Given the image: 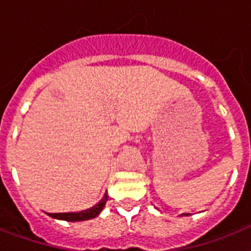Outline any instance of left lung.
<instances>
[{
    "label": "left lung",
    "mask_w": 251,
    "mask_h": 251,
    "mask_svg": "<svg viewBox=\"0 0 251 251\" xmlns=\"http://www.w3.org/2000/svg\"><path fill=\"white\" fill-rule=\"evenodd\" d=\"M182 216H189V214H182Z\"/></svg>",
    "instance_id": "1"
}]
</instances>
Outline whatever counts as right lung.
Segmentation results:
<instances>
[{
    "label": "right lung",
    "instance_id": "add662e5",
    "mask_svg": "<svg viewBox=\"0 0 251 251\" xmlns=\"http://www.w3.org/2000/svg\"><path fill=\"white\" fill-rule=\"evenodd\" d=\"M108 193L104 194L101 201H99L94 207L87 208V210L79 211V212H60V214H48L50 218L57 219V220H65V222H84V220H90V219L96 218L102 208L105 207V203L108 201Z\"/></svg>",
    "mask_w": 251,
    "mask_h": 251
}]
</instances>
